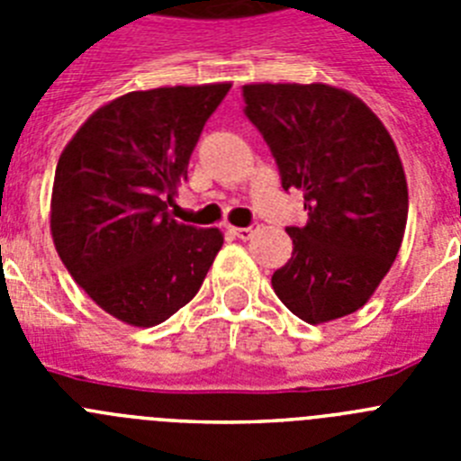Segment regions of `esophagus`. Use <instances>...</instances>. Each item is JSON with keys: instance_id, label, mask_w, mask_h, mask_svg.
Segmentation results:
<instances>
[{"instance_id": "obj_1", "label": "esophagus", "mask_w": 461, "mask_h": 461, "mask_svg": "<svg viewBox=\"0 0 461 461\" xmlns=\"http://www.w3.org/2000/svg\"><path fill=\"white\" fill-rule=\"evenodd\" d=\"M228 230H230V233H233L235 238H240V240H249L251 235H254L256 230H258V226H247V228L230 226V228H228Z\"/></svg>"}]
</instances>
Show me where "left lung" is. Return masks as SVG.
I'll return each instance as SVG.
<instances>
[{
  "label": "left lung",
  "mask_w": 461,
  "mask_h": 461,
  "mask_svg": "<svg viewBox=\"0 0 461 461\" xmlns=\"http://www.w3.org/2000/svg\"><path fill=\"white\" fill-rule=\"evenodd\" d=\"M244 115L263 133L284 189L309 219L288 226L293 254L272 288L297 319L328 323L367 303L404 240L409 186L388 129L332 85H244Z\"/></svg>",
  "instance_id": "1"
}]
</instances>
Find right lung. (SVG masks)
Listing matches in <instances>:
<instances>
[{
	"label": "right lung",
	"mask_w": 461,
	"mask_h": 461,
	"mask_svg": "<svg viewBox=\"0 0 461 461\" xmlns=\"http://www.w3.org/2000/svg\"><path fill=\"white\" fill-rule=\"evenodd\" d=\"M230 83L129 92L101 105L57 161L50 233L68 275L117 321L164 323L198 293L219 228L168 217L203 126Z\"/></svg>",
	"instance_id": "add662e5"
}]
</instances>
